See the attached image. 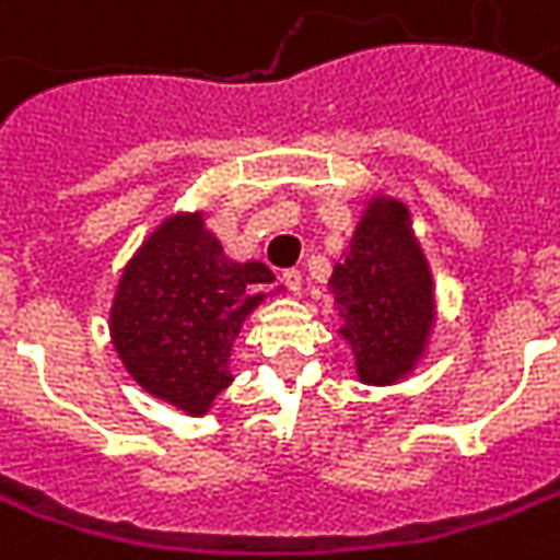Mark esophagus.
Listing matches in <instances>:
<instances>
[{
  "instance_id": "1",
  "label": "esophagus",
  "mask_w": 560,
  "mask_h": 560,
  "mask_svg": "<svg viewBox=\"0 0 560 560\" xmlns=\"http://www.w3.org/2000/svg\"><path fill=\"white\" fill-rule=\"evenodd\" d=\"M281 281H284V288H288V291H294V294H298L303 276H300V269H284V272H281Z\"/></svg>"
}]
</instances>
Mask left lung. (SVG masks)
<instances>
[{"instance_id": "1", "label": "left lung", "mask_w": 560, "mask_h": 560, "mask_svg": "<svg viewBox=\"0 0 560 560\" xmlns=\"http://www.w3.org/2000/svg\"><path fill=\"white\" fill-rule=\"evenodd\" d=\"M335 300L365 384H394L415 365L434 322L431 276L409 238L402 203L375 201L331 276Z\"/></svg>"}]
</instances>
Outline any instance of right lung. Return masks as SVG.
Segmentation results:
<instances>
[{
	"mask_svg": "<svg viewBox=\"0 0 560 560\" xmlns=\"http://www.w3.org/2000/svg\"><path fill=\"white\" fill-rule=\"evenodd\" d=\"M262 284L272 272L225 260L201 217L166 220L126 266L114 298L110 331L129 375L185 412H207L232 384L229 350Z\"/></svg>",
	"mask_w": 560,
	"mask_h": 560,
	"instance_id": "obj_1",
	"label": "right lung"
}]
</instances>
